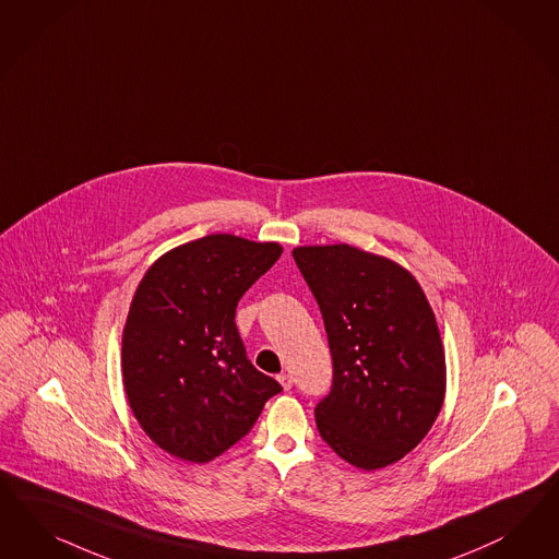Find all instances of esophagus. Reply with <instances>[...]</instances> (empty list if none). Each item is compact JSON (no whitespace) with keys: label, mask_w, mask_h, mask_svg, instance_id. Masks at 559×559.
I'll list each match as a JSON object with an SVG mask.
<instances>
[{"label":"esophagus","mask_w":559,"mask_h":559,"mask_svg":"<svg viewBox=\"0 0 559 559\" xmlns=\"http://www.w3.org/2000/svg\"><path fill=\"white\" fill-rule=\"evenodd\" d=\"M277 380H280V384L284 386V391H289V389H292V377L286 374V372H282V374L277 377Z\"/></svg>","instance_id":"34e87169"}]
</instances>
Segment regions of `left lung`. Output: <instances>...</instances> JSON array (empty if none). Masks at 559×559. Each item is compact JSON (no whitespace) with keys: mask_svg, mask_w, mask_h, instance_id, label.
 <instances>
[{"mask_svg":"<svg viewBox=\"0 0 559 559\" xmlns=\"http://www.w3.org/2000/svg\"><path fill=\"white\" fill-rule=\"evenodd\" d=\"M298 270L323 314L333 384L317 428L364 471L396 463L442 409L447 364L419 284L393 261L349 245L298 247Z\"/></svg>","mask_w":559,"mask_h":559,"instance_id":"obj_1","label":"left lung"}]
</instances>
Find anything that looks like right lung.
Segmentation results:
<instances>
[{"mask_svg":"<svg viewBox=\"0 0 559 559\" xmlns=\"http://www.w3.org/2000/svg\"><path fill=\"white\" fill-rule=\"evenodd\" d=\"M277 242L210 235L163 254L123 331V384L144 432L173 456L207 463L251 432L282 384L247 358L238 300L280 259Z\"/></svg>","mask_w":559,"mask_h":559,"instance_id":"right-lung-1","label":"right lung"}]
</instances>
